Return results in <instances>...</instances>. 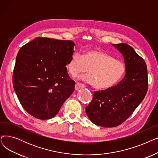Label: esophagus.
Instances as JSON below:
<instances>
[{
	"mask_svg": "<svg viewBox=\"0 0 158 158\" xmlns=\"http://www.w3.org/2000/svg\"><path fill=\"white\" fill-rule=\"evenodd\" d=\"M84 87H85L84 85L81 84V83H77L75 84V90H79V89L83 88H84Z\"/></svg>",
	"mask_w": 158,
	"mask_h": 158,
	"instance_id": "obj_1",
	"label": "esophagus"
}]
</instances>
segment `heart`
Returning a JSON list of instances; mask_svg holds the SVG:
<instances>
[{
	"mask_svg": "<svg viewBox=\"0 0 158 158\" xmlns=\"http://www.w3.org/2000/svg\"><path fill=\"white\" fill-rule=\"evenodd\" d=\"M67 71L75 77L88 70V74L79 78L99 90L117 85L124 76L126 68L122 61L101 50L88 49L83 55L74 53L66 64Z\"/></svg>",
	"mask_w": 158,
	"mask_h": 158,
	"instance_id": "b5f03b06",
	"label": "heart"
}]
</instances>
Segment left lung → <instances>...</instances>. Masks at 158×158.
I'll use <instances>...</instances> for the list:
<instances>
[{"label":"left lung","instance_id":"obj_1","mask_svg":"<svg viewBox=\"0 0 158 158\" xmlns=\"http://www.w3.org/2000/svg\"><path fill=\"white\" fill-rule=\"evenodd\" d=\"M124 57L126 73L114 86L94 92L86 113L95 125L115 127L127 119L145 98L148 90L147 65L132 47L112 44Z\"/></svg>","mask_w":158,"mask_h":158}]
</instances>
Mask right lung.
I'll return each mask as SVG.
<instances>
[{
    "mask_svg": "<svg viewBox=\"0 0 158 158\" xmlns=\"http://www.w3.org/2000/svg\"><path fill=\"white\" fill-rule=\"evenodd\" d=\"M72 40L37 37L20 48L13 85L25 110L37 119L53 118L75 89L66 65L74 52Z\"/></svg>",
    "mask_w": 158,
    "mask_h": 158,
    "instance_id": "right-lung-1",
    "label": "right lung"
}]
</instances>
